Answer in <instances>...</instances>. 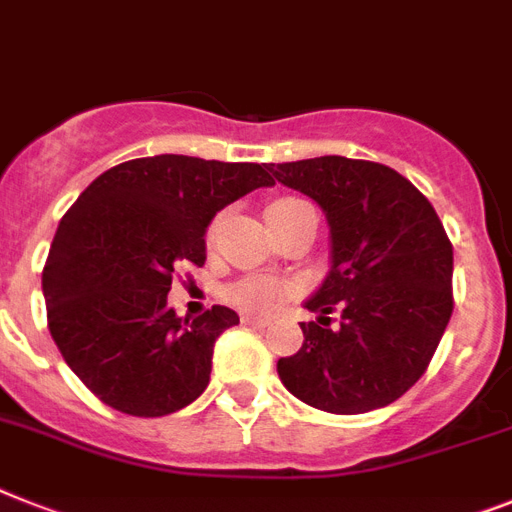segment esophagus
Instances as JSON below:
<instances>
[{
    "mask_svg": "<svg viewBox=\"0 0 512 512\" xmlns=\"http://www.w3.org/2000/svg\"><path fill=\"white\" fill-rule=\"evenodd\" d=\"M243 324L253 329H264L269 322H266V319H259V316H243Z\"/></svg>",
    "mask_w": 512,
    "mask_h": 512,
    "instance_id": "esophagus-1",
    "label": "esophagus"
}]
</instances>
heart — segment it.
Returning <instances> with one entry per match:
<instances>
[{
    "label": "heart",
    "instance_id": "b5f03b06",
    "mask_svg": "<svg viewBox=\"0 0 512 512\" xmlns=\"http://www.w3.org/2000/svg\"><path fill=\"white\" fill-rule=\"evenodd\" d=\"M308 209L311 206L301 201V198L282 196L269 201L266 219H269V225H280V222L298 217L301 211ZM214 235H217V222L211 225L209 240H214ZM293 290L295 287L290 282L274 280V277H248V280H240L238 285L232 287V301L238 303L243 311H248V314H269V311H274L285 301L287 295H293Z\"/></svg>",
    "mask_w": 512,
    "mask_h": 512
}]
</instances>
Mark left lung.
<instances>
[{
	"label": "left lung",
	"mask_w": 512,
	"mask_h": 512,
	"mask_svg": "<svg viewBox=\"0 0 512 512\" xmlns=\"http://www.w3.org/2000/svg\"><path fill=\"white\" fill-rule=\"evenodd\" d=\"M269 172L314 198L332 230V269L306 303L322 316L277 361L282 384L337 416L395 403L424 377L453 316V243L437 211L379 162L316 156Z\"/></svg>",
	"instance_id": "left-lung-1"
}]
</instances>
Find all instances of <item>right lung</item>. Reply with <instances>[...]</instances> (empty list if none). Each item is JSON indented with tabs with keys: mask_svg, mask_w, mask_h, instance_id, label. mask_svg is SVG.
<instances>
[{
	"mask_svg": "<svg viewBox=\"0 0 512 512\" xmlns=\"http://www.w3.org/2000/svg\"><path fill=\"white\" fill-rule=\"evenodd\" d=\"M266 164L162 154L122 162L78 196L44 266L46 322L65 363L128 416H167L209 384L214 342L240 322L227 306L183 319L172 277L204 266L219 209L272 185Z\"/></svg>",
	"mask_w": 512,
	"mask_h": 512,
	"instance_id": "obj_1",
	"label": "right lung"
}]
</instances>
